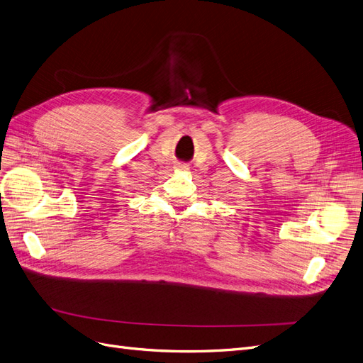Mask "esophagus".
Instances as JSON below:
<instances>
[{
  "mask_svg": "<svg viewBox=\"0 0 363 363\" xmlns=\"http://www.w3.org/2000/svg\"><path fill=\"white\" fill-rule=\"evenodd\" d=\"M179 167H181V169H186V166H179Z\"/></svg>",
  "mask_w": 363,
  "mask_h": 363,
  "instance_id": "esophagus-1",
  "label": "esophagus"
}]
</instances>
